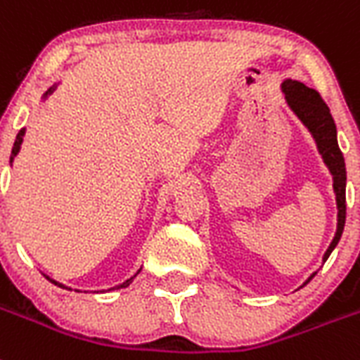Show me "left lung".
<instances>
[{"label":"left lung","instance_id":"1","mask_svg":"<svg viewBox=\"0 0 360 360\" xmlns=\"http://www.w3.org/2000/svg\"><path fill=\"white\" fill-rule=\"evenodd\" d=\"M283 92L286 94V101L290 108L297 114V117L308 127L314 134L315 141H317L319 152L323 155L326 167L330 168L331 176H333V190L337 195V208H339V223H337V233L331 240L330 248L324 254V261L330 257L333 248L339 243L342 230L346 223V165L342 152L337 143V128L333 123V117L330 114L326 103L323 101L321 94L314 89H308L306 85L299 81H284ZM315 275V274H314ZM311 275V277H314ZM310 277V279H311ZM308 279V281H310ZM306 281V283H308ZM304 283V284H306Z\"/></svg>","mask_w":360,"mask_h":360}]
</instances>
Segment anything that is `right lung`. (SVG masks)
Segmentation results:
<instances>
[{"label": "right lung", "mask_w": 360, "mask_h": 360, "mask_svg": "<svg viewBox=\"0 0 360 360\" xmlns=\"http://www.w3.org/2000/svg\"><path fill=\"white\" fill-rule=\"evenodd\" d=\"M54 89H56V86H52V89H50V90H49V92H46V94H45V98H46V96H49V94H50V92H52V90H54ZM23 136H25V128H21V130H20V134H18V137H15V141H14V148H12L11 162H12V161H14V158H15V155H18V152H20V146H21V143H23ZM134 277H136V275H134ZM134 277H132V279H128V281H124V283H123V284H120V286H115V288H110V290H120V288H127L128 284H130V283H132V281H134ZM46 279H49V281H50V283H54V284H58V286H61V288H65L63 284H59V283H56V281H54V279H50V277H46Z\"/></svg>", "instance_id": "right-lung-1"}]
</instances>
